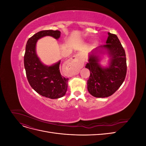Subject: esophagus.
Segmentation results:
<instances>
[{"label":"esophagus","instance_id":"obj_1","mask_svg":"<svg viewBox=\"0 0 146 146\" xmlns=\"http://www.w3.org/2000/svg\"><path fill=\"white\" fill-rule=\"evenodd\" d=\"M71 59L74 60V61H76V62L77 63V64H78V65H80V66L83 65V64H84V60L82 58V56L80 54L76 55L75 56H74Z\"/></svg>","mask_w":146,"mask_h":146}]
</instances>
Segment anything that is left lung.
Wrapping results in <instances>:
<instances>
[{
	"label": "left lung",
	"mask_w": 146,
	"mask_h": 146,
	"mask_svg": "<svg viewBox=\"0 0 146 146\" xmlns=\"http://www.w3.org/2000/svg\"><path fill=\"white\" fill-rule=\"evenodd\" d=\"M106 44L101 48H106L111 57L108 68H102L98 63V56L92 51L85 68L90 70L88 80V90L96 98H107L113 94L120 87L127 74L125 50L116 35L108 32ZM100 48V47H99Z\"/></svg>",
	"instance_id": "1"
}]
</instances>
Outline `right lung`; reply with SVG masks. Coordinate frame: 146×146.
<instances>
[{
    "instance_id": "1",
    "label": "right lung",
    "mask_w": 146,
    "mask_h": 146,
    "mask_svg": "<svg viewBox=\"0 0 146 146\" xmlns=\"http://www.w3.org/2000/svg\"><path fill=\"white\" fill-rule=\"evenodd\" d=\"M45 36L55 39L60 36L58 30H42L35 34L27 41L24 54V67L28 82L39 94L50 99H58L64 96L68 88L69 78L61 75L60 61L47 66L44 65L36 55L35 48L37 41Z\"/></svg>"
}]
</instances>
